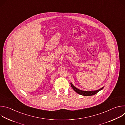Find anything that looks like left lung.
<instances>
[{
  "label": "left lung",
  "mask_w": 125,
  "mask_h": 125,
  "mask_svg": "<svg viewBox=\"0 0 125 125\" xmlns=\"http://www.w3.org/2000/svg\"><path fill=\"white\" fill-rule=\"evenodd\" d=\"M71 87L73 88V90H74V91H75L77 93H78V94L82 95H83V96H92V95H94V94H97L98 92H99L100 91L103 90L104 86L101 87V88L99 89L98 90H96V91H82L79 90V89L77 88V87H76L72 83H70Z\"/></svg>",
  "instance_id": "1"
}]
</instances>
